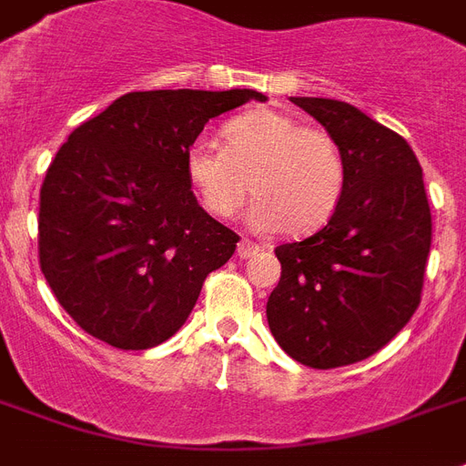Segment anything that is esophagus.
<instances>
[{"mask_svg": "<svg viewBox=\"0 0 466 466\" xmlns=\"http://www.w3.org/2000/svg\"><path fill=\"white\" fill-rule=\"evenodd\" d=\"M258 251H261V247H258V244H254V241L241 239L239 244H237V257H239V258L257 257Z\"/></svg>", "mask_w": 466, "mask_h": 466, "instance_id": "esophagus-1", "label": "esophagus"}]
</instances>
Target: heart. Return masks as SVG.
I'll return each instance as SVG.
<instances>
[{
	"label": "heart",
	"mask_w": 466,
	"mask_h": 466,
	"mask_svg": "<svg viewBox=\"0 0 466 466\" xmlns=\"http://www.w3.org/2000/svg\"><path fill=\"white\" fill-rule=\"evenodd\" d=\"M225 147L198 138L186 151V176L215 218H234L257 198L251 225L310 234L328 225L342 200L344 156L322 127H305L279 109H254L229 119Z\"/></svg>",
	"instance_id": "obj_1"
}]
</instances>
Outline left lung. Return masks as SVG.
Listing matches in <instances>:
<instances>
[{"label":"left lung","instance_id":"left-lung-1","mask_svg":"<svg viewBox=\"0 0 466 466\" xmlns=\"http://www.w3.org/2000/svg\"><path fill=\"white\" fill-rule=\"evenodd\" d=\"M337 138L344 190L335 215L280 244V280L266 303L280 350L312 369L347 367L389 344L420 305L432 219L413 148L357 106L290 97Z\"/></svg>","mask_w":466,"mask_h":466}]
</instances>
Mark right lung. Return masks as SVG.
<instances>
[{
	"label": "right lung",
	"mask_w": 466,
	"mask_h": 466,
	"mask_svg": "<svg viewBox=\"0 0 466 466\" xmlns=\"http://www.w3.org/2000/svg\"><path fill=\"white\" fill-rule=\"evenodd\" d=\"M257 90H148L77 127L41 186L38 258L87 335L148 350L183 328L239 237L198 205L186 151L205 124Z\"/></svg>",
	"instance_id": "1"
}]
</instances>
